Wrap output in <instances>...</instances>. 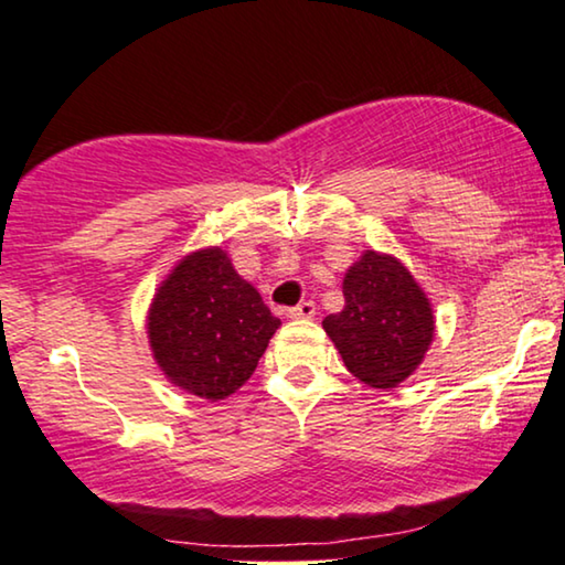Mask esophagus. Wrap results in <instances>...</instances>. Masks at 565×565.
I'll use <instances>...</instances> for the list:
<instances>
[{"label":"esophagus","instance_id":"esophagus-1","mask_svg":"<svg viewBox=\"0 0 565 565\" xmlns=\"http://www.w3.org/2000/svg\"><path fill=\"white\" fill-rule=\"evenodd\" d=\"M289 317H294V320H312V317L317 315V307L315 301H299L297 307H289V312H286Z\"/></svg>","mask_w":565,"mask_h":565}]
</instances>
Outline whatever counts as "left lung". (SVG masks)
Here are the masks:
<instances>
[{
    "mask_svg": "<svg viewBox=\"0 0 565 565\" xmlns=\"http://www.w3.org/2000/svg\"><path fill=\"white\" fill-rule=\"evenodd\" d=\"M343 312L322 328L345 369L373 388H394L425 359L433 340V309L412 274L392 256L365 250L345 274Z\"/></svg>",
    "mask_w": 565,
    "mask_h": 565,
    "instance_id": "obj_1",
    "label": "left lung"
}]
</instances>
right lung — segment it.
Segmentation results:
<instances>
[{"label": "right lung", "instance_id": "obj_1", "mask_svg": "<svg viewBox=\"0 0 565 565\" xmlns=\"http://www.w3.org/2000/svg\"><path fill=\"white\" fill-rule=\"evenodd\" d=\"M279 324L222 248H210L186 256L158 289L148 335L173 384L225 399L253 376Z\"/></svg>", "mask_w": 565, "mask_h": 565}]
</instances>
